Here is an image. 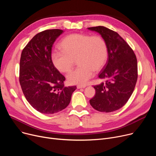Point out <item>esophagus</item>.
Returning a JSON list of instances; mask_svg holds the SVG:
<instances>
[{"label":"esophagus","mask_w":156,"mask_h":156,"mask_svg":"<svg viewBox=\"0 0 156 156\" xmlns=\"http://www.w3.org/2000/svg\"><path fill=\"white\" fill-rule=\"evenodd\" d=\"M87 86L85 85H77V88H85Z\"/></svg>","instance_id":"34e87169"}]
</instances>
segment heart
Listing matches in <instances>:
<instances>
[{"mask_svg":"<svg viewBox=\"0 0 156 156\" xmlns=\"http://www.w3.org/2000/svg\"><path fill=\"white\" fill-rule=\"evenodd\" d=\"M61 51L52 54L55 68L63 73H68L77 61L80 66L68 75V83L83 85L91 79L95 72L100 71L108 59V46L100 35L72 34L61 42Z\"/></svg>","mask_w":156,"mask_h":156,"instance_id":"1","label":"heart"}]
</instances>
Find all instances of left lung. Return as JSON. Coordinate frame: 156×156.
<instances>
[{"instance_id": "1", "label": "left lung", "mask_w": 156, "mask_h": 156, "mask_svg": "<svg viewBox=\"0 0 156 156\" xmlns=\"http://www.w3.org/2000/svg\"><path fill=\"white\" fill-rule=\"evenodd\" d=\"M98 32L108 46V59L99 74L104 83L94 86L95 96L90 104L95 110L110 112L121 108L133 94L138 78L136 55L117 32L104 27L88 28Z\"/></svg>"}]
</instances>
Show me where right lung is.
I'll list each match as a JSON object with an SVG mask.
<instances>
[{
  "mask_svg": "<svg viewBox=\"0 0 156 156\" xmlns=\"http://www.w3.org/2000/svg\"><path fill=\"white\" fill-rule=\"evenodd\" d=\"M59 29L41 31L28 43L21 52L20 83L30 104L37 111L54 114L69 105L76 86L65 87V77L51 59L53 44L62 34Z\"/></svg>",
  "mask_w": 156,
  "mask_h": 156,
  "instance_id": "add662e5",
  "label": "right lung"
}]
</instances>
